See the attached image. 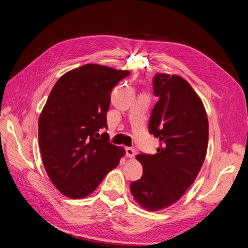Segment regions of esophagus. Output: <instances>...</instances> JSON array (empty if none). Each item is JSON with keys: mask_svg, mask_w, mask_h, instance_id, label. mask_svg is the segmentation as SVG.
Here are the masks:
<instances>
[{"mask_svg": "<svg viewBox=\"0 0 248 248\" xmlns=\"http://www.w3.org/2000/svg\"><path fill=\"white\" fill-rule=\"evenodd\" d=\"M125 151H126V156L128 157V158H133L134 155H136V150H134L133 148L127 147V148L125 149Z\"/></svg>", "mask_w": 248, "mask_h": 248, "instance_id": "34e87169", "label": "esophagus"}]
</instances>
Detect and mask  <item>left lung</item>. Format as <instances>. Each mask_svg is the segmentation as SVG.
Wrapping results in <instances>:
<instances>
[{
    "mask_svg": "<svg viewBox=\"0 0 248 248\" xmlns=\"http://www.w3.org/2000/svg\"><path fill=\"white\" fill-rule=\"evenodd\" d=\"M158 97L149 129L160 146L153 155L138 154L142 176L130 184L134 201L148 211L174 205L197 179L207 154L206 109L189 82L176 74L157 73Z\"/></svg>",
    "mask_w": 248,
    "mask_h": 248,
    "instance_id": "left-lung-1",
    "label": "left lung"
}]
</instances>
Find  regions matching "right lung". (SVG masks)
Listing matches in <instances>:
<instances>
[{"instance_id": "1", "label": "right lung", "mask_w": 248, "mask_h": 248, "mask_svg": "<svg viewBox=\"0 0 248 248\" xmlns=\"http://www.w3.org/2000/svg\"><path fill=\"white\" fill-rule=\"evenodd\" d=\"M130 72L86 64L58 79L39 117L38 140L44 169L64 196L91 194L125 155L104 132L110 92Z\"/></svg>"}]
</instances>
